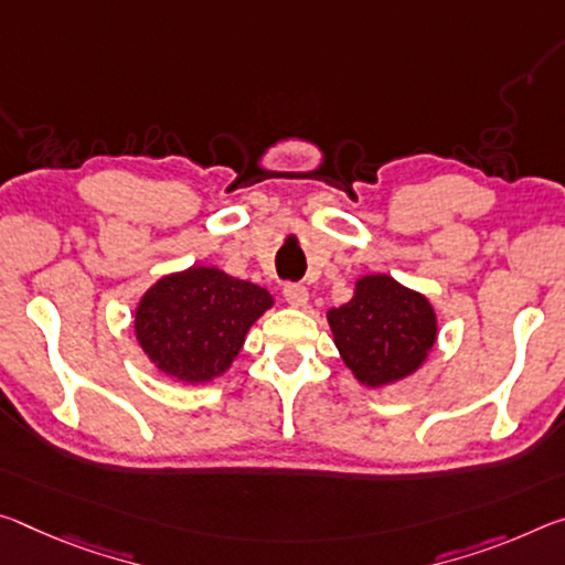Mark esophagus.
<instances>
[{
    "mask_svg": "<svg viewBox=\"0 0 565 565\" xmlns=\"http://www.w3.org/2000/svg\"><path fill=\"white\" fill-rule=\"evenodd\" d=\"M284 299L289 301V307L303 309V307H307V303H309L307 286H301V284H286V286H284Z\"/></svg>",
    "mask_w": 565,
    "mask_h": 565,
    "instance_id": "1",
    "label": "esophagus"
}]
</instances>
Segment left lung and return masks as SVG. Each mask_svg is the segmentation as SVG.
Instances as JSON below:
<instances>
[{
  "label": "left lung",
  "instance_id": "left-lung-1",
  "mask_svg": "<svg viewBox=\"0 0 565 565\" xmlns=\"http://www.w3.org/2000/svg\"><path fill=\"white\" fill-rule=\"evenodd\" d=\"M327 321L342 362L370 390L412 377L437 342L433 303L387 274L360 276L352 299L329 309Z\"/></svg>",
  "mask_w": 565,
  "mask_h": 565
}]
</instances>
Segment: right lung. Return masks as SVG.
Returning a JSON list of instances; mask_svg holds the SVG:
<instances>
[{
    "mask_svg": "<svg viewBox=\"0 0 565 565\" xmlns=\"http://www.w3.org/2000/svg\"><path fill=\"white\" fill-rule=\"evenodd\" d=\"M274 307L264 286L228 276L218 266H188L146 289L132 329L160 374L183 384H209L231 370L250 327Z\"/></svg>",
    "mask_w": 565,
    "mask_h": 565,
    "instance_id": "right-lung-1",
    "label": "right lung"
}]
</instances>
